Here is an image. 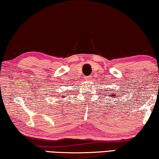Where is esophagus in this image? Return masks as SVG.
Wrapping results in <instances>:
<instances>
[{
  "label": "esophagus",
  "instance_id": "34e87169",
  "mask_svg": "<svg viewBox=\"0 0 159 159\" xmlns=\"http://www.w3.org/2000/svg\"><path fill=\"white\" fill-rule=\"evenodd\" d=\"M85 79H86V80H91V77L90 76H87V77L85 78Z\"/></svg>",
  "mask_w": 159,
  "mask_h": 159
}]
</instances>
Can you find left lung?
<instances>
[{
  "label": "left lung",
  "instance_id": "obj_1",
  "mask_svg": "<svg viewBox=\"0 0 159 159\" xmlns=\"http://www.w3.org/2000/svg\"><path fill=\"white\" fill-rule=\"evenodd\" d=\"M118 92H119V93H120V91H118ZM109 93H111V92H109ZM119 93H117V91H116L114 93H111V94H108V96H111V97H112L113 98H115V99H116V98H118V94H119ZM117 101H118V100H117Z\"/></svg>",
  "mask_w": 159,
  "mask_h": 159
}]
</instances>
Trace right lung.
<instances>
[{"label": "right lung", "instance_id": "add662e5", "mask_svg": "<svg viewBox=\"0 0 159 159\" xmlns=\"http://www.w3.org/2000/svg\"><path fill=\"white\" fill-rule=\"evenodd\" d=\"M66 97V96H64V95L62 96V97Z\"/></svg>", "mask_w": 159, "mask_h": 159}]
</instances>
